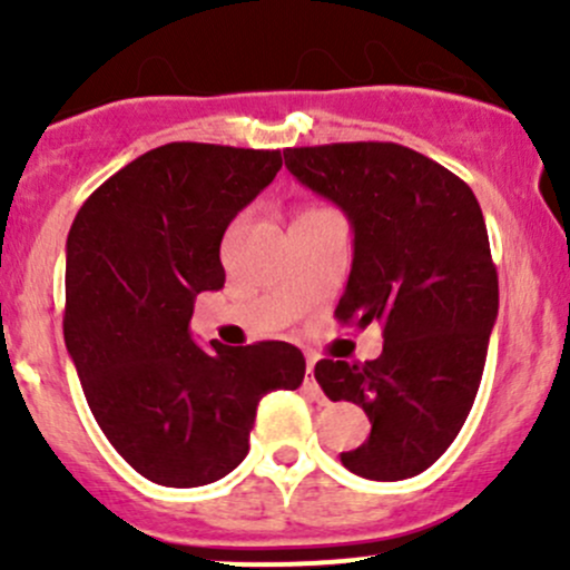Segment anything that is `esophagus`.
<instances>
[{
  "mask_svg": "<svg viewBox=\"0 0 570 570\" xmlns=\"http://www.w3.org/2000/svg\"><path fill=\"white\" fill-rule=\"evenodd\" d=\"M306 389H308V392H312V396H314V400H317V402L325 400V396H322V392H320L317 381H314V358L306 361Z\"/></svg>",
  "mask_w": 570,
  "mask_h": 570,
  "instance_id": "obj_1",
  "label": "esophagus"
}]
</instances>
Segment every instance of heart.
Returning <instances> with one entry per match:
<instances>
[{"label":"heart","instance_id":"b5f03b06","mask_svg":"<svg viewBox=\"0 0 570 570\" xmlns=\"http://www.w3.org/2000/svg\"><path fill=\"white\" fill-rule=\"evenodd\" d=\"M308 212H314V209H308Z\"/></svg>","mask_w":570,"mask_h":570}]
</instances>
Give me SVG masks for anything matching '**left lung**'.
I'll return each mask as SVG.
<instances>
[{"instance_id": "left-lung-1", "label": "left lung", "mask_w": 570, "mask_h": 570, "mask_svg": "<svg viewBox=\"0 0 570 570\" xmlns=\"http://www.w3.org/2000/svg\"><path fill=\"white\" fill-rule=\"evenodd\" d=\"M284 159L353 223L336 320L383 327L381 358L314 366L322 392L372 422L370 439L338 458L366 480L416 476L461 433L485 370L499 275L480 204L463 178L396 142L286 148Z\"/></svg>"}]
</instances>
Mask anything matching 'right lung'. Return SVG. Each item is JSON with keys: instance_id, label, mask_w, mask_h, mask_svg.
I'll use <instances>...</instances> for the list:
<instances>
[{"instance_id": "add662e5", "label": "right lung", "mask_w": 570, "mask_h": 570, "mask_svg": "<svg viewBox=\"0 0 570 570\" xmlns=\"http://www.w3.org/2000/svg\"><path fill=\"white\" fill-rule=\"evenodd\" d=\"M281 151L168 142L109 176L73 217L62 333L109 444L146 480L198 488L248 455L256 405L297 389L295 344L209 350L195 297L226 284L228 223L281 170Z\"/></svg>"}]
</instances>
